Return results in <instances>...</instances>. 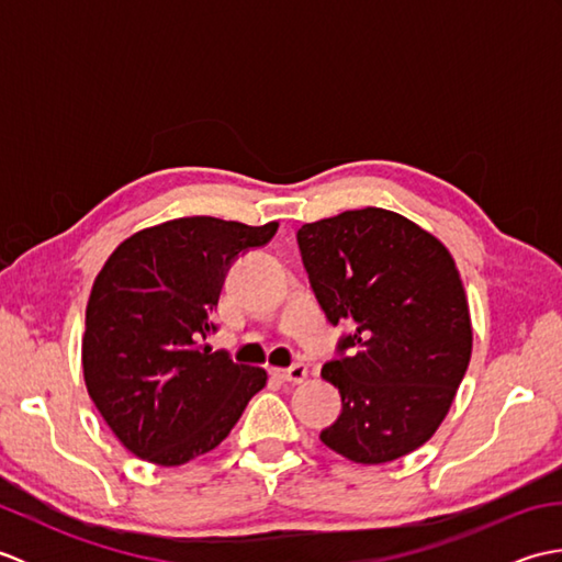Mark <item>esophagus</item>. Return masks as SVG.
Returning <instances> with one entry per match:
<instances>
[{
    "label": "esophagus",
    "instance_id": "34e87169",
    "mask_svg": "<svg viewBox=\"0 0 562 562\" xmlns=\"http://www.w3.org/2000/svg\"><path fill=\"white\" fill-rule=\"evenodd\" d=\"M272 374L282 381H292V384H302L308 376V369L304 364H292L288 369H272Z\"/></svg>",
    "mask_w": 562,
    "mask_h": 562
}]
</instances>
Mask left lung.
<instances>
[{
	"label": "left lung",
	"mask_w": 562,
	"mask_h": 562,
	"mask_svg": "<svg viewBox=\"0 0 562 562\" xmlns=\"http://www.w3.org/2000/svg\"><path fill=\"white\" fill-rule=\"evenodd\" d=\"M296 244L326 318L355 328L321 369L342 401L321 441L355 463L396 461L437 432L469 369L471 316L453 258L381 207L304 224Z\"/></svg>",
	"instance_id": "8db88e82"
}]
</instances>
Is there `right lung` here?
I'll use <instances>...</instances> for the list:
<instances>
[{
	"instance_id": "right-lung-1",
	"label": "right lung",
	"mask_w": 562,
	"mask_h": 562,
	"mask_svg": "<svg viewBox=\"0 0 562 562\" xmlns=\"http://www.w3.org/2000/svg\"><path fill=\"white\" fill-rule=\"evenodd\" d=\"M278 222L248 226L181 217L117 246L87 304L81 364L113 435L157 465H181L222 445L266 386L260 367L212 352V312L238 254L266 246Z\"/></svg>"
}]
</instances>
